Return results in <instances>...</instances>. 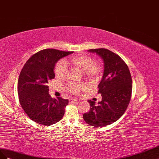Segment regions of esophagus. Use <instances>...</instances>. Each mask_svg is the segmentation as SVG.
Returning a JSON list of instances; mask_svg holds the SVG:
<instances>
[{"mask_svg":"<svg viewBox=\"0 0 159 159\" xmlns=\"http://www.w3.org/2000/svg\"><path fill=\"white\" fill-rule=\"evenodd\" d=\"M77 101H78V100H76V99H73V98H70V99H69V102H70V103L77 102Z\"/></svg>","mask_w":159,"mask_h":159,"instance_id":"obj_1","label":"esophagus"}]
</instances>
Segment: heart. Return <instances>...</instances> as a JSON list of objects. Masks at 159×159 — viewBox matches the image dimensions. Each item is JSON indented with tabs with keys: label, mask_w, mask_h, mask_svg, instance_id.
<instances>
[{
	"label": "heart",
	"mask_w": 159,
	"mask_h": 159,
	"mask_svg": "<svg viewBox=\"0 0 159 159\" xmlns=\"http://www.w3.org/2000/svg\"><path fill=\"white\" fill-rule=\"evenodd\" d=\"M70 65L83 72L84 78L91 82L98 80L102 73V66L95 62L93 58L86 54H77L70 58ZM68 73V67L63 60L58 61L54 66V74L58 79H64ZM84 84L70 83L66 87L67 90L72 94H79L86 89Z\"/></svg>",
	"instance_id": "obj_1"
}]
</instances>
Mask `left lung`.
I'll use <instances>...</instances> for the list:
<instances>
[{"mask_svg": "<svg viewBox=\"0 0 159 159\" xmlns=\"http://www.w3.org/2000/svg\"><path fill=\"white\" fill-rule=\"evenodd\" d=\"M104 62V73L98 88L102 96L98 105L89 101L90 108L83 119L87 124L102 127L116 121L124 114L132 94V78L128 66L116 54L106 48L90 49Z\"/></svg>", "mask_w": 159, "mask_h": 159, "instance_id": "8db88e82", "label": "left lung"}]
</instances>
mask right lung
<instances>
[{"instance_id": "1", "label": "right lung", "mask_w": 159, "mask_h": 159, "mask_svg": "<svg viewBox=\"0 0 159 159\" xmlns=\"http://www.w3.org/2000/svg\"><path fill=\"white\" fill-rule=\"evenodd\" d=\"M72 52L42 50L33 54L21 70L17 87L19 102L27 116L38 124L52 125L64 116L69 100L52 98L48 83L55 76L54 69L58 61Z\"/></svg>"}]
</instances>
